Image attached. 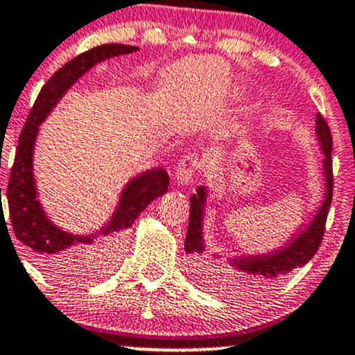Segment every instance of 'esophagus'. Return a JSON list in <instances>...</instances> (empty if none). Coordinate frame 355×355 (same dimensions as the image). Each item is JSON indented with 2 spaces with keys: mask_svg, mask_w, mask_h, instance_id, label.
<instances>
[{
  "mask_svg": "<svg viewBox=\"0 0 355 355\" xmlns=\"http://www.w3.org/2000/svg\"><path fill=\"white\" fill-rule=\"evenodd\" d=\"M198 168H200V158L196 153L185 155L180 159V163H178L177 171H175V177H177L178 184L189 185L192 182V178L196 177Z\"/></svg>",
  "mask_w": 355,
  "mask_h": 355,
  "instance_id": "esophagus-1",
  "label": "esophagus"
}]
</instances>
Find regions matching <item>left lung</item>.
I'll list each match as a JSON object with an SVG mask.
<instances>
[{"mask_svg":"<svg viewBox=\"0 0 355 355\" xmlns=\"http://www.w3.org/2000/svg\"><path fill=\"white\" fill-rule=\"evenodd\" d=\"M315 133L320 143L323 153V177H325V196L309 224H302L293 237L288 243L272 249L264 254L237 256L227 259V268H220L217 264H210L202 258L205 251L204 244V216L205 202H207V189L198 187L197 193L190 197V220L189 231L185 237V252L193 256V268L204 285L207 288H217L227 293H239L246 290H258L278 282L279 278L293 271L295 268L303 266L313 258L322 243L325 232V222L329 216L330 204H332L334 177H332V133L318 112L315 119ZM216 258V256H214Z\"/></svg>","mask_w":355,"mask_h":355,"instance_id":"1","label":"left lung"}]
</instances>
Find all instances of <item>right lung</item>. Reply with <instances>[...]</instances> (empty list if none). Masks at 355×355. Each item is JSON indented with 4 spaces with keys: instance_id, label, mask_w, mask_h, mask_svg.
<instances>
[{
    "instance_id": "right-lung-1",
    "label": "right lung",
    "mask_w": 355,
    "mask_h": 355,
    "mask_svg": "<svg viewBox=\"0 0 355 355\" xmlns=\"http://www.w3.org/2000/svg\"><path fill=\"white\" fill-rule=\"evenodd\" d=\"M136 50L138 46L133 45L106 44L94 46L72 58L64 67L58 69L50 77L49 83L42 87L28 119L23 126L13 168L10 173V182H8L6 200L15 236L33 252L35 258L40 261L44 268H50L53 271L67 268L76 259L73 248L79 244H92L97 236L106 237V243L99 248L97 256L101 259H111L118 252L121 241H123V231L133 225L136 217L148 207V204H151L155 198L168 190V173L163 168H151L136 175L121 192L118 207L112 214L111 220H107V224L103 225L96 234L89 236H76L62 231L49 219L38 200L33 177V150L38 136V126L46 119V116L57 106L65 92L89 69L107 58L133 53Z\"/></svg>"
}]
</instances>
